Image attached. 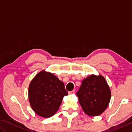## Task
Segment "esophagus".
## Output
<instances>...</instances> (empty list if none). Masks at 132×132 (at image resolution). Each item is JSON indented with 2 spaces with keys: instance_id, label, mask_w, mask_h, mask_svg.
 Returning a JSON list of instances; mask_svg holds the SVG:
<instances>
[{
  "instance_id": "34e87169",
  "label": "esophagus",
  "mask_w": 132,
  "mask_h": 132,
  "mask_svg": "<svg viewBox=\"0 0 132 132\" xmlns=\"http://www.w3.org/2000/svg\"><path fill=\"white\" fill-rule=\"evenodd\" d=\"M75 93V90H72L71 91H69V94L71 95V94H74Z\"/></svg>"
}]
</instances>
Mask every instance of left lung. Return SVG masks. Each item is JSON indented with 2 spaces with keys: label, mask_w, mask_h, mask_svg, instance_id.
I'll use <instances>...</instances> for the list:
<instances>
[{
  "label": "left lung",
  "mask_w": 132,
  "mask_h": 132,
  "mask_svg": "<svg viewBox=\"0 0 132 132\" xmlns=\"http://www.w3.org/2000/svg\"><path fill=\"white\" fill-rule=\"evenodd\" d=\"M77 95L83 111L89 116H96L108 107L111 91L104 77L92 74L82 80Z\"/></svg>",
  "instance_id": "8db88e82"
}]
</instances>
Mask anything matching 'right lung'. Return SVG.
<instances>
[{"label":"right lung","instance_id":"obj_1","mask_svg":"<svg viewBox=\"0 0 132 132\" xmlns=\"http://www.w3.org/2000/svg\"><path fill=\"white\" fill-rule=\"evenodd\" d=\"M68 95L64 83L50 72H39L31 80L28 89L30 105L41 117L49 118L58 110L64 96Z\"/></svg>","mask_w":132,"mask_h":132}]
</instances>
